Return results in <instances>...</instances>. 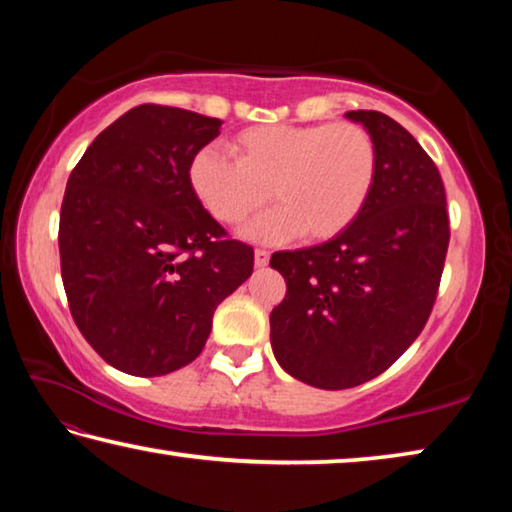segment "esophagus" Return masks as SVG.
<instances>
[{
	"mask_svg": "<svg viewBox=\"0 0 512 512\" xmlns=\"http://www.w3.org/2000/svg\"><path fill=\"white\" fill-rule=\"evenodd\" d=\"M271 262V253L268 250H255V266L257 268H264Z\"/></svg>",
	"mask_w": 512,
	"mask_h": 512,
	"instance_id": "1",
	"label": "esophagus"
}]
</instances>
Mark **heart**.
Listing matches in <instances>:
<instances>
[{
    "mask_svg": "<svg viewBox=\"0 0 512 512\" xmlns=\"http://www.w3.org/2000/svg\"><path fill=\"white\" fill-rule=\"evenodd\" d=\"M232 159L201 149L189 162V187L214 221L237 225L271 201L275 210L241 235L280 244L296 235L325 241L348 228L377 176V146L366 128L336 124L250 126L228 142Z\"/></svg>",
    "mask_w": 512,
    "mask_h": 512,
    "instance_id": "heart-1",
    "label": "heart"
}]
</instances>
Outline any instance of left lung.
Segmentation results:
<instances>
[{"label":"left lung","mask_w":512,"mask_h":512,"mask_svg":"<svg viewBox=\"0 0 512 512\" xmlns=\"http://www.w3.org/2000/svg\"><path fill=\"white\" fill-rule=\"evenodd\" d=\"M345 117L377 146L366 205L325 244L271 257L287 282V296L271 311L275 359L325 391L375 379L418 339L449 244L443 180L415 137L384 112Z\"/></svg>","instance_id":"8db88e82"}]
</instances>
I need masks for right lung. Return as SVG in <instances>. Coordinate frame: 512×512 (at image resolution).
Here are the masks:
<instances>
[{"instance_id": "1", "label": "right lung", "mask_w": 512, "mask_h": 512, "mask_svg": "<svg viewBox=\"0 0 512 512\" xmlns=\"http://www.w3.org/2000/svg\"><path fill=\"white\" fill-rule=\"evenodd\" d=\"M223 121L144 103L94 137L60 207V273L76 327L112 368L169 375L192 363L214 309L253 273L189 187V162Z\"/></svg>"}]
</instances>
